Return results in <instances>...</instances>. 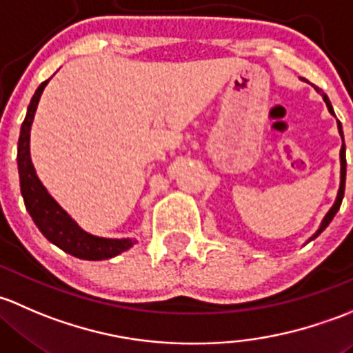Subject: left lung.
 <instances>
[{
	"label": "left lung",
	"mask_w": 353,
	"mask_h": 353,
	"mask_svg": "<svg viewBox=\"0 0 353 353\" xmlns=\"http://www.w3.org/2000/svg\"><path fill=\"white\" fill-rule=\"evenodd\" d=\"M314 90L318 93H321V92H319V88H316V86H314ZM321 97H323V100H325L326 107H328L330 114H332L333 117H336L335 112H333V107H332V101H330V98L326 97L325 93H321ZM336 125H339V132H340V137H341V150H340V166H341V168H340V188H339V194H336L335 203H333L332 209H330L328 212H326V216L323 217V221H321V224H319L318 231H316L314 234H312L311 238L307 239V243L312 241V239H314V238H318V236L321 234V232L325 231L326 228H328V224L332 223V219H333V217H335V214L339 212V209H340V205H341V201H343V195H345V176H347V159H345V139H343V130H341L340 121H336Z\"/></svg>",
	"instance_id": "left-lung-1"
}]
</instances>
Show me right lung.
<instances>
[{
    "label": "right lung",
    "instance_id": "right-lung-1",
    "mask_svg": "<svg viewBox=\"0 0 353 353\" xmlns=\"http://www.w3.org/2000/svg\"><path fill=\"white\" fill-rule=\"evenodd\" d=\"M46 81L41 83L28 103L27 115L21 123L20 137H18V175H20V190L23 197L25 207L34 219L35 226L49 239L52 245L61 248L69 255L81 258V260H108L121 255L125 250L136 245L134 238H101V236L90 234L78 226L74 219L59 205L42 181L39 180L37 172L30 158V129L34 123L35 112H37L39 100H41Z\"/></svg>",
    "mask_w": 353,
    "mask_h": 353
}]
</instances>
